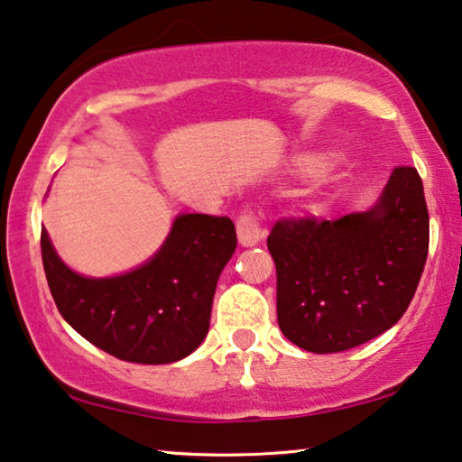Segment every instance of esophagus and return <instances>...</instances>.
Instances as JSON below:
<instances>
[{
    "label": "esophagus",
    "instance_id": "esophagus-1",
    "mask_svg": "<svg viewBox=\"0 0 462 462\" xmlns=\"http://www.w3.org/2000/svg\"><path fill=\"white\" fill-rule=\"evenodd\" d=\"M236 234H238L240 245L253 246L265 236V230H263V226H261L259 217L254 216L253 211H245L236 222Z\"/></svg>",
    "mask_w": 462,
    "mask_h": 462
}]
</instances>
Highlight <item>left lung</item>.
<instances>
[{"instance_id":"obj_1","label":"left lung","mask_w":462,"mask_h":462,"mask_svg":"<svg viewBox=\"0 0 462 462\" xmlns=\"http://www.w3.org/2000/svg\"><path fill=\"white\" fill-rule=\"evenodd\" d=\"M278 275V326L309 353H340L407 311L430 249L421 176L398 165L367 213L282 217L267 236Z\"/></svg>"}]
</instances>
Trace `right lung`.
Segmentation results:
<instances>
[{
    "instance_id": "obj_1",
    "label": "right lung",
    "mask_w": 462,
    "mask_h": 462,
    "mask_svg": "<svg viewBox=\"0 0 462 462\" xmlns=\"http://www.w3.org/2000/svg\"><path fill=\"white\" fill-rule=\"evenodd\" d=\"M234 249L230 217L187 213L149 263L95 280L61 263L41 230L47 284L61 318L116 359L141 365L180 361L203 342L217 278Z\"/></svg>"
}]
</instances>
